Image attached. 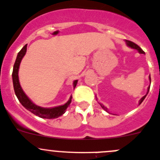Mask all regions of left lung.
Segmentation results:
<instances>
[{
    "mask_svg": "<svg viewBox=\"0 0 160 160\" xmlns=\"http://www.w3.org/2000/svg\"><path fill=\"white\" fill-rule=\"evenodd\" d=\"M126 44H127V45H128L129 47H131V48H134V49L138 50V51H139V52L141 54H145V53H144V51L141 49V47H138V46L137 45V44H136V43H134V42H131V41H129V40H126ZM150 80H151V76H150ZM149 90H150V87H149V88H148V91H147V93H148V92H149ZM146 97H147V95L144 96V97H142V98L141 100H140V101H139V105L142 103V101H143V100L145 99ZM101 106L102 107V109H104L105 111H107V109H106V108H105V106H104V105H102L101 104Z\"/></svg>",
    "mask_w": 160,
    "mask_h": 160,
    "instance_id": "obj_1",
    "label": "left lung"
}]
</instances>
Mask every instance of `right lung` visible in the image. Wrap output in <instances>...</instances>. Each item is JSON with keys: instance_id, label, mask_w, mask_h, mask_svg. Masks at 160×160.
<instances>
[{"instance_id": "add662e5", "label": "right lung", "mask_w": 160, "mask_h": 160, "mask_svg": "<svg viewBox=\"0 0 160 160\" xmlns=\"http://www.w3.org/2000/svg\"><path fill=\"white\" fill-rule=\"evenodd\" d=\"M26 49H27V44L22 47V49L18 52V56H17L16 61H15L14 63V65H13V74H12V76H13V84L15 94H16L18 101H20V103L22 104L27 110L30 111L31 113L35 114L36 116L40 117L42 118H57L60 117L61 115H63V113H65L67 108L70 106L71 101H72V97H71L70 100H69L65 105L58 107H54V108H51V109H46V108H42V107L38 106V105H34V104L29 99L28 97H27V96L24 93V92L22 91V88H21L20 86V84H19L18 80L19 65H20V63L21 61H22V58H23V56H24L25 54H26ZM76 84H77V80H75L74 83H73L74 88L76 86Z\"/></svg>"}]
</instances>
